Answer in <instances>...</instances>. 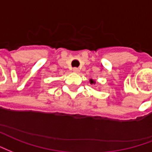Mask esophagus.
Returning <instances> with one entry per match:
<instances>
[{"label":"esophagus","instance_id":"obj_1","mask_svg":"<svg viewBox=\"0 0 152 152\" xmlns=\"http://www.w3.org/2000/svg\"><path fill=\"white\" fill-rule=\"evenodd\" d=\"M73 71L75 72V73H78V72L80 71V69L78 68H76V67H75V68L73 69Z\"/></svg>","mask_w":152,"mask_h":152}]
</instances>
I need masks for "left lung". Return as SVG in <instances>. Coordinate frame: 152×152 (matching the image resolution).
Instances as JSON below:
<instances>
[{
	"instance_id": "left-lung-1",
	"label": "left lung",
	"mask_w": 152,
	"mask_h": 152,
	"mask_svg": "<svg viewBox=\"0 0 152 152\" xmlns=\"http://www.w3.org/2000/svg\"><path fill=\"white\" fill-rule=\"evenodd\" d=\"M90 83H91V84H95L96 83V82H95V81L94 80H92V79H91V80H90Z\"/></svg>"
}]
</instances>
